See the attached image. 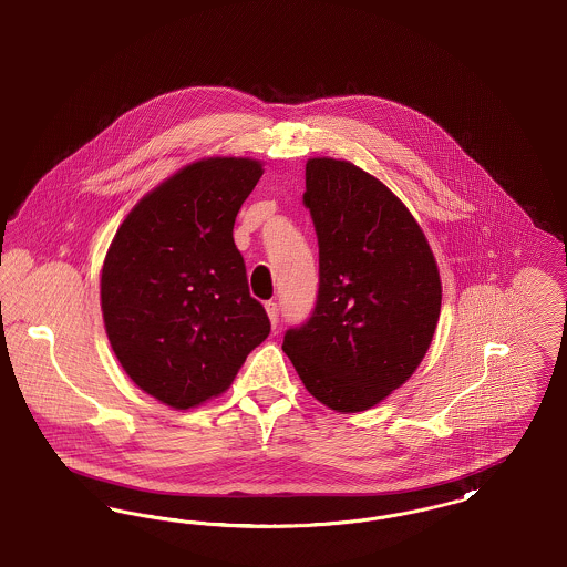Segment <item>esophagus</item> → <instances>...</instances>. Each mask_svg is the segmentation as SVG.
Instances as JSON below:
<instances>
[{"instance_id": "1", "label": "esophagus", "mask_w": 567, "mask_h": 567, "mask_svg": "<svg viewBox=\"0 0 567 567\" xmlns=\"http://www.w3.org/2000/svg\"><path fill=\"white\" fill-rule=\"evenodd\" d=\"M265 309H267V316H269L272 328H275V326L279 323V307H277V302H275V300H269V302L265 305Z\"/></svg>"}]
</instances>
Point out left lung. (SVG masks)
Listing matches in <instances>:
<instances>
[{
  "label": "left lung",
  "mask_w": 567,
  "mask_h": 567,
  "mask_svg": "<svg viewBox=\"0 0 567 567\" xmlns=\"http://www.w3.org/2000/svg\"><path fill=\"white\" fill-rule=\"evenodd\" d=\"M305 175L320 288L284 351L316 400L360 413L421 364L441 316V275L417 221L377 177L334 158H309Z\"/></svg>",
  "instance_id": "obj_1"
}]
</instances>
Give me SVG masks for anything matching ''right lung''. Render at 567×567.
Masks as SVG:
<instances>
[{
  "mask_svg": "<svg viewBox=\"0 0 567 567\" xmlns=\"http://www.w3.org/2000/svg\"><path fill=\"white\" fill-rule=\"evenodd\" d=\"M262 175L251 158L175 173L124 218L101 271V311L137 388L186 411L233 383L271 321L249 296L235 218Z\"/></svg>",
  "mask_w": 567,
  "mask_h": 567,
  "instance_id": "right-lung-1",
  "label": "right lung"
}]
</instances>
